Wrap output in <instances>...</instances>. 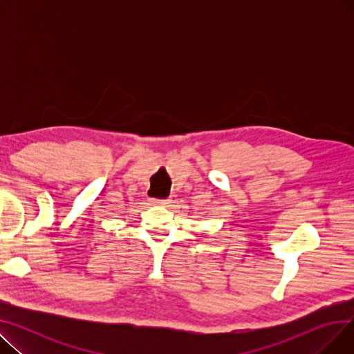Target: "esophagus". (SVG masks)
Segmentation results:
<instances>
[{"label": "esophagus", "mask_w": 354, "mask_h": 354, "mask_svg": "<svg viewBox=\"0 0 354 354\" xmlns=\"http://www.w3.org/2000/svg\"><path fill=\"white\" fill-rule=\"evenodd\" d=\"M155 205H160V207H167V201H160V199H153L152 201Z\"/></svg>", "instance_id": "1"}]
</instances>
